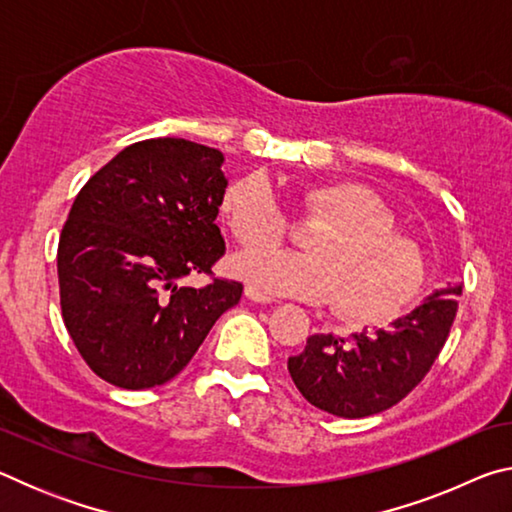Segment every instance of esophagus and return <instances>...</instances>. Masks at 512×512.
Masks as SVG:
<instances>
[{"instance_id":"34e87169","label":"esophagus","mask_w":512,"mask_h":512,"mask_svg":"<svg viewBox=\"0 0 512 512\" xmlns=\"http://www.w3.org/2000/svg\"><path fill=\"white\" fill-rule=\"evenodd\" d=\"M246 298L253 300V302H259V305H271V302H273L271 296H266V293H262L255 287H246Z\"/></svg>"}]
</instances>
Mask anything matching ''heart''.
<instances>
[{
  "mask_svg": "<svg viewBox=\"0 0 512 512\" xmlns=\"http://www.w3.org/2000/svg\"><path fill=\"white\" fill-rule=\"evenodd\" d=\"M305 210L323 223L309 232V255L253 250L235 262L237 273L268 296L332 300L341 314L377 323L415 298L424 282V257L413 241L395 235V216L359 183L329 180L305 189ZM221 219L246 248L273 246L284 237V216L264 173H248L225 187Z\"/></svg>",
  "mask_w": 512,
  "mask_h": 512,
  "instance_id": "1",
  "label": "heart"
}]
</instances>
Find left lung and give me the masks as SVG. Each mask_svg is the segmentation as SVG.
I'll use <instances>...</instances> for the list:
<instances>
[{"label":"left lung","mask_w":512,"mask_h":512,"mask_svg":"<svg viewBox=\"0 0 512 512\" xmlns=\"http://www.w3.org/2000/svg\"><path fill=\"white\" fill-rule=\"evenodd\" d=\"M463 284L436 289L386 329L348 339L314 334L289 357L293 384L309 404L336 418H366L404 400L427 375L452 329Z\"/></svg>","instance_id":"1"}]
</instances>
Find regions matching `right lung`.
<instances>
[{
	"label": "right lung",
	"instance_id": "1",
	"mask_svg": "<svg viewBox=\"0 0 512 512\" xmlns=\"http://www.w3.org/2000/svg\"><path fill=\"white\" fill-rule=\"evenodd\" d=\"M223 153L158 137L126 146L85 183L58 241L60 307L85 363L112 386L167 384L201 348L239 282L185 287L225 244Z\"/></svg>",
	"mask_w": 512,
	"mask_h": 512
}]
</instances>
